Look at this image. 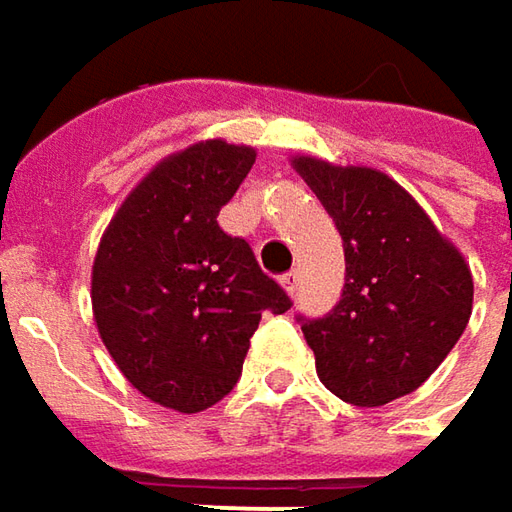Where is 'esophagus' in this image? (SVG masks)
I'll list each match as a JSON object with an SVG mask.
<instances>
[{
    "label": "esophagus",
    "mask_w": 512,
    "mask_h": 512,
    "mask_svg": "<svg viewBox=\"0 0 512 512\" xmlns=\"http://www.w3.org/2000/svg\"><path fill=\"white\" fill-rule=\"evenodd\" d=\"M298 283H300L298 269H292V272H286V275L280 278V286H283L286 292H295V289H298Z\"/></svg>",
    "instance_id": "esophagus-1"
}]
</instances>
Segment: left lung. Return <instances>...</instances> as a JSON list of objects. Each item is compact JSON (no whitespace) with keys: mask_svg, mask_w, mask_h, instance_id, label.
Returning a JSON list of instances; mask_svg holds the SVG:
<instances>
[{"mask_svg":"<svg viewBox=\"0 0 512 512\" xmlns=\"http://www.w3.org/2000/svg\"><path fill=\"white\" fill-rule=\"evenodd\" d=\"M295 168L344 240L341 300L323 318L298 315L318 378L346 404H389L421 387L467 329L470 266L387 174L315 157Z\"/></svg>","mask_w":512,"mask_h":512,"instance_id":"obj_1","label":"left lung"}]
</instances>
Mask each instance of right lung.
I'll use <instances>...</instances> for the list:
<instances>
[{"instance_id": "right-lung-1", "label": "right lung", "mask_w": 512, "mask_h": 512, "mask_svg": "<svg viewBox=\"0 0 512 512\" xmlns=\"http://www.w3.org/2000/svg\"><path fill=\"white\" fill-rule=\"evenodd\" d=\"M255 166V148L197 143L163 160L102 234L91 303L100 338L145 398L200 412L240 381L260 312L292 298L217 214Z\"/></svg>"}]
</instances>
